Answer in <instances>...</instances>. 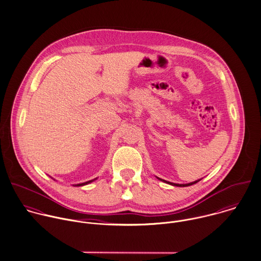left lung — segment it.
Segmentation results:
<instances>
[{
  "label": "left lung",
  "mask_w": 261,
  "mask_h": 261,
  "mask_svg": "<svg viewBox=\"0 0 261 261\" xmlns=\"http://www.w3.org/2000/svg\"><path fill=\"white\" fill-rule=\"evenodd\" d=\"M160 179V178H159ZM160 180H162V179H160ZM162 181H165V180H162ZM199 180H197V181H194V182H190V183H187V184H177V183H171V182H168V181H165V182H167V183H169V184H171V185H174V186H180V187H183V186H189V185H192V184H194V183H196V182H198Z\"/></svg>",
  "instance_id": "1"
}]
</instances>
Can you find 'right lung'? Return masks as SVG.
Here are the masks:
<instances>
[{
	"label": "right lung",
	"mask_w": 261,
	"mask_h": 261,
	"mask_svg": "<svg viewBox=\"0 0 261 261\" xmlns=\"http://www.w3.org/2000/svg\"><path fill=\"white\" fill-rule=\"evenodd\" d=\"M93 180H90V181H87V182H84V183H80V184H77L76 186H82V185H85V184H88V183H90V182H92Z\"/></svg>",
	"instance_id": "obj_1"
}]
</instances>
